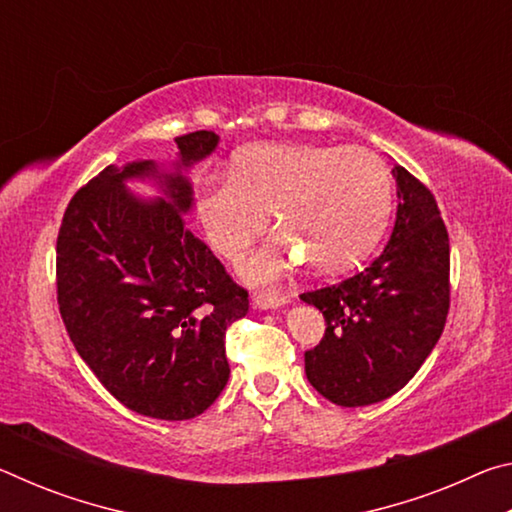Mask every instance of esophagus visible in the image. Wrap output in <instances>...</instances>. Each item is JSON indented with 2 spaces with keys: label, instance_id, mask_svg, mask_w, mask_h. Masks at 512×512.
Segmentation results:
<instances>
[{
  "label": "esophagus",
  "instance_id": "obj_1",
  "mask_svg": "<svg viewBox=\"0 0 512 512\" xmlns=\"http://www.w3.org/2000/svg\"><path fill=\"white\" fill-rule=\"evenodd\" d=\"M284 305H289V298L284 296H255V307L257 309H282Z\"/></svg>",
  "mask_w": 512,
  "mask_h": 512
}]
</instances>
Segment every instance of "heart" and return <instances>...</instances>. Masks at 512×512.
<instances>
[{
	"label": "heart",
	"instance_id": "heart-1",
	"mask_svg": "<svg viewBox=\"0 0 512 512\" xmlns=\"http://www.w3.org/2000/svg\"><path fill=\"white\" fill-rule=\"evenodd\" d=\"M228 178L201 183L196 219L214 253L239 262L271 212L280 232L241 266L255 287H273L305 259L318 273L345 271L391 214V173L363 146L255 144L235 155Z\"/></svg>",
	"mask_w": 512,
	"mask_h": 512
}]
</instances>
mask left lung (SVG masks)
<instances>
[{
    "instance_id": "left-lung-1",
    "label": "left lung",
    "mask_w": 512,
    "mask_h": 512,
    "mask_svg": "<svg viewBox=\"0 0 512 512\" xmlns=\"http://www.w3.org/2000/svg\"><path fill=\"white\" fill-rule=\"evenodd\" d=\"M397 219L377 259L348 280L302 293L323 311L325 336L305 352L309 384L339 406H368L409 384L443 334L449 235L436 198L400 164Z\"/></svg>"
}]
</instances>
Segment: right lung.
<instances>
[{
  "mask_svg": "<svg viewBox=\"0 0 512 512\" xmlns=\"http://www.w3.org/2000/svg\"><path fill=\"white\" fill-rule=\"evenodd\" d=\"M178 160L103 169L69 201L56 241L58 309L76 352L106 391L140 415L189 420L228 384L225 329L248 314V291L185 228L192 183L183 171L219 135L176 137ZM153 177L158 202L125 180Z\"/></svg>",
  "mask_w": 512,
  "mask_h": 512,
  "instance_id": "add662e5",
  "label": "right lung"
}]
</instances>
